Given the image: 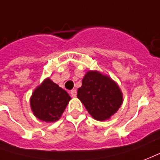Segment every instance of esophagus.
Here are the masks:
<instances>
[{
  "instance_id": "34e87169",
  "label": "esophagus",
  "mask_w": 160,
  "mask_h": 160,
  "mask_svg": "<svg viewBox=\"0 0 160 160\" xmlns=\"http://www.w3.org/2000/svg\"><path fill=\"white\" fill-rule=\"evenodd\" d=\"M70 94L72 95V97H76V96H77V90H76V89H72V90H71V92H70Z\"/></svg>"
}]
</instances>
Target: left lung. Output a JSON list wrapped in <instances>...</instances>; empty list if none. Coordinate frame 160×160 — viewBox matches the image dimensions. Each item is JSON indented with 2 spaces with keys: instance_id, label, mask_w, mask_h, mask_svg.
<instances>
[{
  "instance_id": "1",
  "label": "left lung",
  "mask_w": 160,
  "mask_h": 160,
  "mask_svg": "<svg viewBox=\"0 0 160 160\" xmlns=\"http://www.w3.org/2000/svg\"><path fill=\"white\" fill-rule=\"evenodd\" d=\"M78 98L88 113L99 121L108 119L123 102L122 92L114 81L98 72H88L84 76Z\"/></svg>"
}]
</instances>
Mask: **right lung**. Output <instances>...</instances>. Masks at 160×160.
Masks as SVG:
<instances>
[{"instance_id":"obj_1","label":"right lung","mask_w":160,"mask_h":160,"mask_svg":"<svg viewBox=\"0 0 160 160\" xmlns=\"http://www.w3.org/2000/svg\"><path fill=\"white\" fill-rule=\"evenodd\" d=\"M70 100L67 92L48 78L32 94L31 107L37 118L51 123L61 117Z\"/></svg>"}]
</instances>
